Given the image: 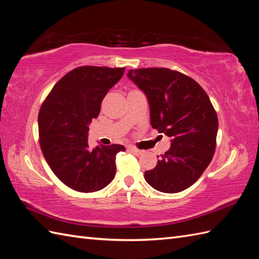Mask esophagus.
<instances>
[{
  "label": "esophagus",
  "instance_id": "1",
  "mask_svg": "<svg viewBox=\"0 0 259 259\" xmlns=\"http://www.w3.org/2000/svg\"><path fill=\"white\" fill-rule=\"evenodd\" d=\"M129 150L130 151L134 153L135 155H141L144 151L143 150H139V149H137V148H135V147H129Z\"/></svg>",
  "mask_w": 259,
  "mask_h": 259
}]
</instances>
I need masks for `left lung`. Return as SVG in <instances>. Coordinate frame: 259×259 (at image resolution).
Masks as SVG:
<instances>
[{"instance_id": "left-lung-1", "label": "left lung", "mask_w": 259, "mask_h": 259, "mask_svg": "<svg viewBox=\"0 0 259 259\" xmlns=\"http://www.w3.org/2000/svg\"><path fill=\"white\" fill-rule=\"evenodd\" d=\"M128 77L147 96L152 128L171 138L170 149L144 179L163 193L188 189L215 152L219 120L211 100L194 79L176 70L130 69Z\"/></svg>"}]
</instances>
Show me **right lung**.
I'll use <instances>...</instances> for the list:
<instances>
[{
    "mask_svg": "<svg viewBox=\"0 0 259 259\" xmlns=\"http://www.w3.org/2000/svg\"><path fill=\"white\" fill-rule=\"evenodd\" d=\"M124 68L82 66L66 74L43 102L38 113L41 152L52 171L68 188L89 193L106 188L116 176L121 144H88L89 124L101 101Z\"/></svg>",
    "mask_w": 259,
    "mask_h": 259,
    "instance_id": "1",
    "label": "right lung"
}]
</instances>
